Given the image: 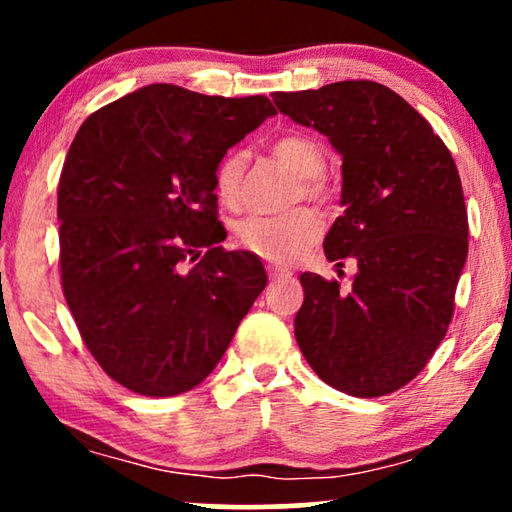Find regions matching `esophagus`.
I'll return each instance as SVG.
<instances>
[{
    "instance_id": "obj_1",
    "label": "esophagus",
    "mask_w": 512,
    "mask_h": 512,
    "mask_svg": "<svg viewBox=\"0 0 512 512\" xmlns=\"http://www.w3.org/2000/svg\"><path fill=\"white\" fill-rule=\"evenodd\" d=\"M293 272L289 268H279V265H268V277L272 282H284V279H291Z\"/></svg>"
}]
</instances>
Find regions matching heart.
I'll list each match as a JSON object with an SVG mask.
<instances>
[{
    "label": "heart",
    "mask_w": 512,
    "mask_h": 512,
    "mask_svg": "<svg viewBox=\"0 0 512 512\" xmlns=\"http://www.w3.org/2000/svg\"><path fill=\"white\" fill-rule=\"evenodd\" d=\"M270 153L300 179L296 200L305 198L317 205L331 200V188L321 177L326 170V156L321 146L303 132H286L270 144ZM244 167L247 156L242 151H228L214 170V193L223 207L242 209L244 205ZM321 221L312 209L298 207L277 216H249L237 223V244L249 254L272 263H291L317 242Z\"/></svg>",
    "instance_id": "b5f03b06"
}]
</instances>
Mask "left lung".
Segmentation results:
<instances>
[{"label": "left lung", "instance_id": "obj_1", "mask_svg": "<svg viewBox=\"0 0 512 512\" xmlns=\"http://www.w3.org/2000/svg\"><path fill=\"white\" fill-rule=\"evenodd\" d=\"M272 100L342 156L345 214L324 254L356 265L349 289L300 275L298 347L333 389L387 396L422 373L452 321L468 254L459 170L429 121L382 83L338 81Z\"/></svg>", "mask_w": 512, "mask_h": 512}]
</instances>
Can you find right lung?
<instances>
[{"mask_svg":"<svg viewBox=\"0 0 512 512\" xmlns=\"http://www.w3.org/2000/svg\"><path fill=\"white\" fill-rule=\"evenodd\" d=\"M277 111L153 83L90 114L58 184L60 282L88 352L142 396H177L216 368L268 284L226 251L214 170Z\"/></svg>","mask_w":512,"mask_h":512,"instance_id":"right-lung-1","label":"right lung"}]
</instances>
